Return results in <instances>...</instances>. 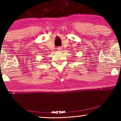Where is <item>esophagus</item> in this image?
<instances>
[{
	"label": "esophagus",
	"mask_w": 121,
	"mask_h": 121,
	"mask_svg": "<svg viewBox=\"0 0 121 121\" xmlns=\"http://www.w3.org/2000/svg\"><path fill=\"white\" fill-rule=\"evenodd\" d=\"M57 49V50H58V51H61V50H62V48L60 47H58Z\"/></svg>",
	"instance_id": "34e87169"
}]
</instances>
